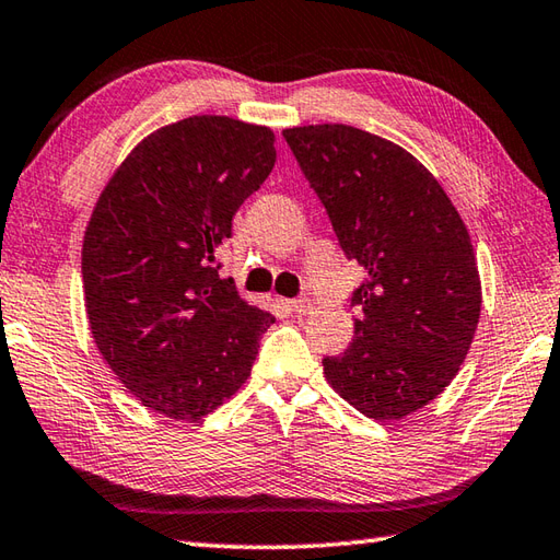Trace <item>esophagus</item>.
<instances>
[{
    "mask_svg": "<svg viewBox=\"0 0 560 560\" xmlns=\"http://www.w3.org/2000/svg\"><path fill=\"white\" fill-rule=\"evenodd\" d=\"M289 305H291V311H295L299 315H305L311 311V299H308V295H301V299L289 301Z\"/></svg>",
    "mask_w": 560,
    "mask_h": 560,
    "instance_id": "obj_1",
    "label": "esophagus"
}]
</instances>
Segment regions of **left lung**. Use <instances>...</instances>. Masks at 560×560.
Wrapping results in <instances>:
<instances>
[{"mask_svg": "<svg viewBox=\"0 0 560 560\" xmlns=\"http://www.w3.org/2000/svg\"><path fill=\"white\" fill-rule=\"evenodd\" d=\"M339 247L366 271L354 339L325 357L330 386L378 422L424 408L458 374L480 317V277L462 215L396 142L342 124L283 130Z\"/></svg>", "mask_w": 560, "mask_h": 560, "instance_id": "left-lung-1", "label": "left lung"}]
</instances>
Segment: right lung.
I'll list each match as a JSON object with an SVG mask.
<instances>
[{"instance_id":"add662e5","label":"right lung","mask_w":560,"mask_h":560,"mask_svg":"<svg viewBox=\"0 0 560 560\" xmlns=\"http://www.w3.org/2000/svg\"><path fill=\"white\" fill-rule=\"evenodd\" d=\"M273 162L269 128L189 116L140 140L94 206L82 245L94 342L118 381L164 418L196 422L223 405L273 323L215 261Z\"/></svg>"}]
</instances>
